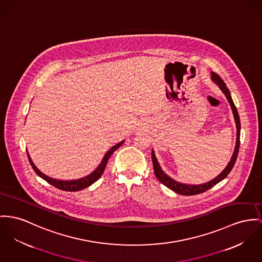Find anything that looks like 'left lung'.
I'll use <instances>...</instances> for the list:
<instances>
[{
  "instance_id": "obj_1",
  "label": "left lung",
  "mask_w": 262,
  "mask_h": 262,
  "mask_svg": "<svg viewBox=\"0 0 262 262\" xmlns=\"http://www.w3.org/2000/svg\"><path fill=\"white\" fill-rule=\"evenodd\" d=\"M211 81H213L214 83H216L219 85V88L222 91V93L224 94V96L226 97L227 101L230 104V107L232 110V114L234 117V121H235V125H236V143H235V147H234V151L233 155L230 159V161L227 163V165L225 166V168L222 170V172L214 178L211 181H207L205 183H202V184H188V183H182L180 181H174L173 179H171L170 177H168L161 167L158 159L155 155L154 149H151V159H152V163H154V169H155V173L156 177L159 181H161L162 184H164L165 186H167L169 189L173 190L177 193H180L182 195H194V194H199L204 192L206 190H208L209 188H211L212 186H214L215 184H217L220 181L224 180L228 173L231 171L236 159H237V155H238V150H239V145H241V120H239V115L237 113L236 106L234 104V102L231 99L230 96V92L229 90L226 88L225 82L222 81V78L216 75L215 73L211 72Z\"/></svg>"
}]
</instances>
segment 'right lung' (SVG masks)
Listing matches in <instances>:
<instances>
[{
	"mask_svg": "<svg viewBox=\"0 0 262 262\" xmlns=\"http://www.w3.org/2000/svg\"><path fill=\"white\" fill-rule=\"evenodd\" d=\"M123 141H121V142L117 143L110 150L106 151V154L104 155V157L101 160V163L99 164V166L92 173H90L89 176H86L84 178H81V179H79V180H73V181H60V180H56V179H53V178H50V177L46 176L45 173H42L40 169L35 165V163L32 161V159L30 158L28 151H27V154H28V159L30 161V163H31L33 169L35 170V172L40 178H41L42 180L48 181L50 184L56 186L57 188L61 189V190H64V191H78V190H81V189H83V188L92 185L94 182H96L101 178V174H102V172H103V170H104V168L106 166V163H107L110 157L121 146V144L123 143Z\"/></svg>",
	"mask_w": 262,
	"mask_h": 262,
	"instance_id": "right-lung-1",
	"label": "right lung"
}]
</instances>
